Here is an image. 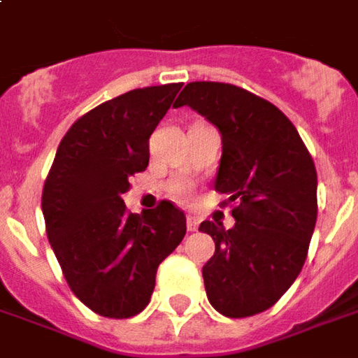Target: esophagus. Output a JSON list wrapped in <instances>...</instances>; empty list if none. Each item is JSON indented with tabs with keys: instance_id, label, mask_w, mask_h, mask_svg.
Here are the masks:
<instances>
[{
	"instance_id": "34e87169",
	"label": "esophagus",
	"mask_w": 358,
	"mask_h": 358,
	"mask_svg": "<svg viewBox=\"0 0 358 358\" xmlns=\"http://www.w3.org/2000/svg\"><path fill=\"white\" fill-rule=\"evenodd\" d=\"M186 227H187V231H197V227H199V221H197V217H194V215H187V219H186Z\"/></svg>"
}]
</instances>
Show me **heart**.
I'll return each mask as SVG.
<instances>
[{"label":"heart","mask_w":358,"mask_h":358,"mask_svg":"<svg viewBox=\"0 0 358 358\" xmlns=\"http://www.w3.org/2000/svg\"><path fill=\"white\" fill-rule=\"evenodd\" d=\"M187 192H189V189H187L186 184H180V186L174 187V196L180 197V199H184V197L187 196Z\"/></svg>","instance_id":"heart-1"}]
</instances>
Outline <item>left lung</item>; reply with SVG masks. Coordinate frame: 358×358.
Segmentation results:
<instances>
[{
    "label": "left lung",
    "mask_w": 358,
    "mask_h": 358,
    "mask_svg": "<svg viewBox=\"0 0 358 358\" xmlns=\"http://www.w3.org/2000/svg\"><path fill=\"white\" fill-rule=\"evenodd\" d=\"M174 106L205 116L222 139L215 192L234 227L203 221L215 254L201 269L207 299L229 318L271 308L294 283L318 215V176L306 145L281 110L236 85L194 81Z\"/></svg>",
    "instance_id": "8db88e82"
}]
</instances>
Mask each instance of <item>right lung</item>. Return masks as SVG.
<instances>
[{
  "mask_svg": "<svg viewBox=\"0 0 358 358\" xmlns=\"http://www.w3.org/2000/svg\"><path fill=\"white\" fill-rule=\"evenodd\" d=\"M182 83L145 87L99 104L69 127L42 189L50 246L69 289L104 318H131L149 304L157 267L186 234L172 201L141 215L122 196L149 164V137Z\"/></svg>",
  "mask_w": 358,
  "mask_h": 358,
  "instance_id": "right-lung-1",
  "label": "right lung"
}]
</instances>
